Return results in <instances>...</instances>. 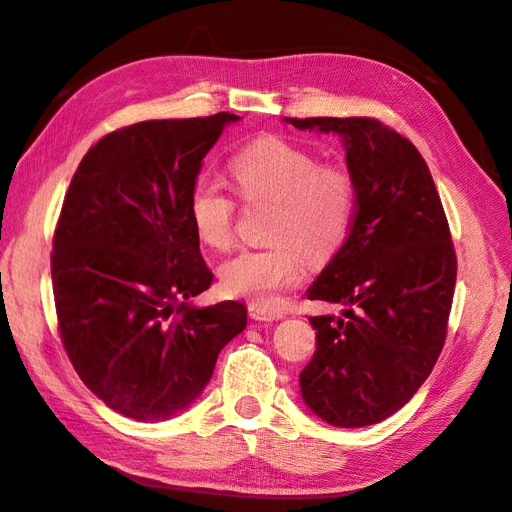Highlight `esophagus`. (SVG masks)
<instances>
[{
  "instance_id": "obj_1",
  "label": "esophagus",
  "mask_w": 512,
  "mask_h": 512,
  "mask_svg": "<svg viewBox=\"0 0 512 512\" xmlns=\"http://www.w3.org/2000/svg\"><path fill=\"white\" fill-rule=\"evenodd\" d=\"M250 316L254 320H262V322H273V320H280L284 318V312L275 307H262V305H250Z\"/></svg>"
}]
</instances>
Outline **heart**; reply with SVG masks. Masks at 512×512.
<instances>
[{
    "label": "heart",
    "instance_id": "b5f03b06",
    "mask_svg": "<svg viewBox=\"0 0 512 512\" xmlns=\"http://www.w3.org/2000/svg\"><path fill=\"white\" fill-rule=\"evenodd\" d=\"M228 168L245 200L275 203L269 228L275 243L224 262L222 286L230 297L271 307L282 290L301 280V251L309 260H324L342 247L356 213V181L346 166L320 164L314 151L280 136L256 138L232 156ZM188 213L200 241L228 250L237 203L220 181L198 177Z\"/></svg>",
    "mask_w": 512,
    "mask_h": 512
}]
</instances>
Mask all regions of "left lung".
<instances>
[{
    "label": "left lung",
    "instance_id": "8db88e82",
    "mask_svg": "<svg viewBox=\"0 0 512 512\" xmlns=\"http://www.w3.org/2000/svg\"><path fill=\"white\" fill-rule=\"evenodd\" d=\"M284 121L342 136L356 181L348 237L307 290L344 305V318H309L316 352L301 395L333 427L374 425L408 404L442 352L457 280L451 230L423 156L399 132L371 117Z\"/></svg>",
    "mask_w": 512,
    "mask_h": 512
}]
</instances>
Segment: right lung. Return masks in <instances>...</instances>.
Wrapping results in <instances>:
<instances>
[{
	"label": "right lung",
	"mask_w": 512,
	"mask_h": 512,
	"mask_svg": "<svg viewBox=\"0 0 512 512\" xmlns=\"http://www.w3.org/2000/svg\"><path fill=\"white\" fill-rule=\"evenodd\" d=\"M232 113L153 119L91 147L53 237L61 342L87 389L134 421H164L203 393L247 324L239 301L196 307L213 273L188 196Z\"/></svg>",
	"instance_id": "1"
}]
</instances>
